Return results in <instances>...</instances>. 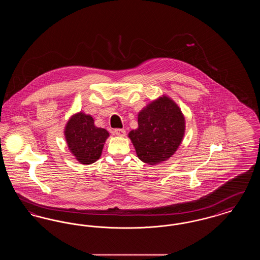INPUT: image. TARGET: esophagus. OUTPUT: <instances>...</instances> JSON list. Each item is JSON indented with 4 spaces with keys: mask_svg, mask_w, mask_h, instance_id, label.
<instances>
[{
    "mask_svg": "<svg viewBox=\"0 0 260 260\" xmlns=\"http://www.w3.org/2000/svg\"><path fill=\"white\" fill-rule=\"evenodd\" d=\"M114 135L117 136H121V137H124L125 136V131L124 128H116L114 131Z\"/></svg>",
    "mask_w": 260,
    "mask_h": 260,
    "instance_id": "obj_1",
    "label": "esophagus"
}]
</instances>
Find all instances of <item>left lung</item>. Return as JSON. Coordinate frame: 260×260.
Segmentation results:
<instances>
[{"mask_svg": "<svg viewBox=\"0 0 260 260\" xmlns=\"http://www.w3.org/2000/svg\"><path fill=\"white\" fill-rule=\"evenodd\" d=\"M137 118L138 127L128 137L138 159L150 166L168 161L185 134V118L179 106L164 94L148 103Z\"/></svg>", "mask_w": 260, "mask_h": 260, "instance_id": "left-lung-1", "label": "left lung"}]
</instances>
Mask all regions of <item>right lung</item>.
Segmentation results:
<instances>
[{
    "label": "right lung",
    "mask_w": 260,
    "mask_h": 260,
    "mask_svg": "<svg viewBox=\"0 0 260 260\" xmlns=\"http://www.w3.org/2000/svg\"><path fill=\"white\" fill-rule=\"evenodd\" d=\"M68 149L82 165H90L99 160L109 133L94 124L90 115L79 112L72 115L64 127Z\"/></svg>",
    "instance_id": "obj_1"
}]
</instances>
